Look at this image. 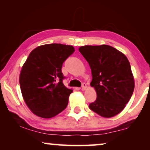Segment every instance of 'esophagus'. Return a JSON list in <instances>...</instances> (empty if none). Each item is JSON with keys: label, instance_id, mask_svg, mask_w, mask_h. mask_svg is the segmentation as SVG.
Returning a JSON list of instances; mask_svg holds the SVG:
<instances>
[{"label": "esophagus", "instance_id": "obj_1", "mask_svg": "<svg viewBox=\"0 0 150 150\" xmlns=\"http://www.w3.org/2000/svg\"><path fill=\"white\" fill-rule=\"evenodd\" d=\"M82 89L83 90H85L86 88H87V84H86L85 83H83V84H82Z\"/></svg>", "mask_w": 150, "mask_h": 150}]
</instances>
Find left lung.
<instances>
[{"mask_svg":"<svg viewBox=\"0 0 150 150\" xmlns=\"http://www.w3.org/2000/svg\"><path fill=\"white\" fill-rule=\"evenodd\" d=\"M79 50L91 67V85L97 93V98L89 104V108L104 117L120 113L130 100L134 88L127 57L108 45L81 46Z\"/></svg>","mask_w":150,"mask_h":150,"instance_id":"left-lung-1","label":"left lung"}]
</instances>
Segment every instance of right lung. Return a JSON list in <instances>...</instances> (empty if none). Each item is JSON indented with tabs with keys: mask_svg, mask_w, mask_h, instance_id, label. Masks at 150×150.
Segmentation results:
<instances>
[{
	"mask_svg": "<svg viewBox=\"0 0 150 150\" xmlns=\"http://www.w3.org/2000/svg\"><path fill=\"white\" fill-rule=\"evenodd\" d=\"M74 48L60 44L37 47L28 55L20 75L24 102L35 115L51 118L67 107L72 89L63 83V63Z\"/></svg>",
	"mask_w": 150,
	"mask_h": 150,
	"instance_id": "obj_1",
	"label": "right lung"
}]
</instances>
